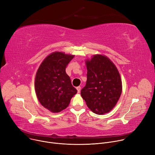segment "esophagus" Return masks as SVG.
Wrapping results in <instances>:
<instances>
[{"mask_svg": "<svg viewBox=\"0 0 155 155\" xmlns=\"http://www.w3.org/2000/svg\"><path fill=\"white\" fill-rule=\"evenodd\" d=\"M76 89L78 90V93H79V92H80V91H81V87H80V86L77 87H76Z\"/></svg>", "mask_w": 155, "mask_h": 155, "instance_id": "1", "label": "esophagus"}]
</instances>
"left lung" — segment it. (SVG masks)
I'll return each mask as SVG.
<instances>
[{
    "label": "left lung",
    "instance_id": "1",
    "mask_svg": "<svg viewBox=\"0 0 155 155\" xmlns=\"http://www.w3.org/2000/svg\"><path fill=\"white\" fill-rule=\"evenodd\" d=\"M87 81L81 94L88 107L97 114L110 112L122 93V81L115 64L106 56L97 54L86 61Z\"/></svg>",
    "mask_w": 155,
    "mask_h": 155
}]
</instances>
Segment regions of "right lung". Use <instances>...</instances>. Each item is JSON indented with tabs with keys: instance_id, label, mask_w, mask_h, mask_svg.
<instances>
[{
	"instance_id": "right-lung-1",
	"label": "right lung",
	"mask_w": 155,
	"mask_h": 155,
	"mask_svg": "<svg viewBox=\"0 0 155 155\" xmlns=\"http://www.w3.org/2000/svg\"><path fill=\"white\" fill-rule=\"evenodd\" d=\"M74 56L54 52L48 56L35 77V92L40 104L56 113L65 109L78 91L72 84L66 68Z\"/></svg>"
}]
</instances>
